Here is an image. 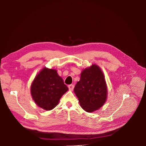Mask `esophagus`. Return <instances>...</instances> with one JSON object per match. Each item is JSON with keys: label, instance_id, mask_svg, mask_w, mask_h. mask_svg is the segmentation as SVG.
<instances>
[{"label": "esophagus", "instance_id": "1", "mask_svg": "<svg viewBox=\"0 0 146 146\" xmlns=\"http://www.w3.org/2000/svg\"><path fill=\"white\" fill-rule=\"evenodd\" d=\"M68 88H69V90H73V88H74V85H68Z\"/></svg>", "mask_w": 146, "mask_h": 146}]
</instances>
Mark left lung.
Returning a JSON list of instances; mask_svg holds the SVG:
<instances>
[{"label":"left lung","mask_w":146,"mask_h":146,"mask_svg":"<svg viewBox=\"0 0 146 146\" xmlns=\"http://www.w3.org/2000/svg\"><path fill=\"white\" fill-rule=\"evenodd\" d=\"M74 91L86 111L92 112L100 108L107 95L106 83L100 68L94 64L83 70Z\"/></svg>","instance_id":"8db88e82"}]
</instances>
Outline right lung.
<instances>
[{"instance_id": "obj_1", "label": "right lung", "mask_w": 146, "mask_h": 146, "mask_svg": "<svg viewBox=\"0 0 146 146\" xmlns=\"http://www.w3.org/2000/svg\"><path fill=\"white\" fill-rule=\"evenodd\" d=\"M68 90V86L58 75L56 70L46 68L36 76L31 88L34 101L46 110L56 106L62 95Z\"/></svg>"}]
</instances>
